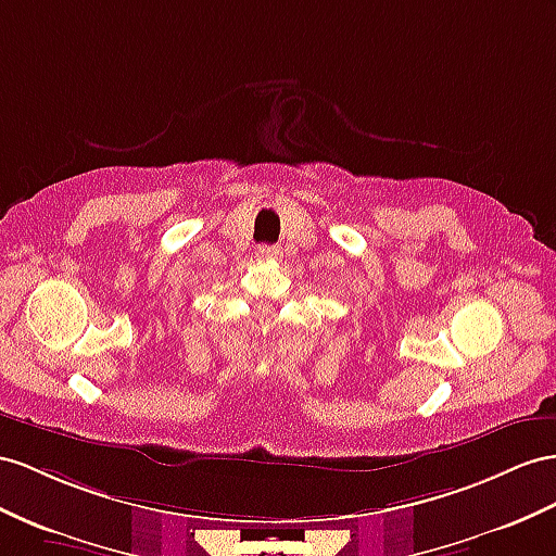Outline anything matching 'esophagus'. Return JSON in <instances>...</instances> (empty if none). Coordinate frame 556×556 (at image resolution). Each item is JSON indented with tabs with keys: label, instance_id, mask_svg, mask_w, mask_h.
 <instances>
[{
	"label": "esophagus",
	"instance_id": "34e87169",
	"mask_svg": "<svg viewBox=\"0 0 556 556\" xmlns=\"http://www.w3.org/2000/svg\"><path fill=\"white\" fill-rule=\"evenodd\" d=\"M258 258L261 261H279L281 258V249L279 247H261L258 249Z\"/></svg>",
	"mask_w": 556,
	"mask_h": 556
}]
</instances>
